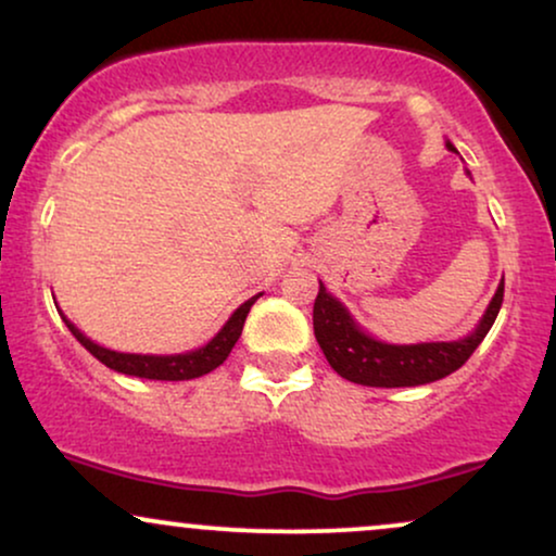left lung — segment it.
Instances as JSON below:
<instances>
[{
	"label": "left lung",
	"instance_id": "left-lung-1",
	"mask_svg": "<svg viewBox=\"0 0 556 556\" xmlns=\"http://www.w3.org/2000/svg\"><path fill=\"white\" fill-rule=\"evenodd\" d=\"M503 293L505 283H500L482 321L469 338L454 342H420V345H387V342L361 332L345 306L319 283V293L314 299V334H317L325 358L342 379L383 389L420 387V383L454 374L469 361V355L477 351L479 342L495 325L500 306H503Z\"/></svg>",
	"mask_w": 556,
	"mask_h": 556
}]
</instances>
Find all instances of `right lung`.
Returning a JSON list of instances; mask_svg holds the SVG:
<instances>
[{"label":"right lung","mask_w":556,"mask_h":556,"mask_svg":"<svg viewBox=\"0 0 556 556\" xmlns=\"http://www.w3.org/2000/svg\"><path fill=\"white\" fill-rule=\"evenodd\" d=\"M260 296V293H257ZM257 296H252L250 301H244L239 309L231 314V319L226 321L224 330L216 334L208 345L198 348L193 353H182V355H134V353H115L108 351V348L98 345L89 338H85L72 321H66L68 332L77 338L81 345L87 348L89 353L94 355L100 363H105L108 368L113 371L126 374V376H139V379H156V381H185V379H198V376L211 374L214 368L222 366V363L229 358L231 348L237 345L239 334H242L244 319L250 314V306L255 304Z\"/></svg>","instance_id":"right-lung-1"}]
</instances>
